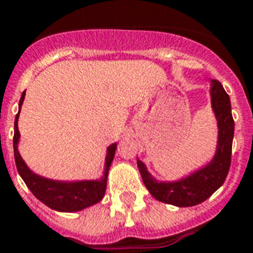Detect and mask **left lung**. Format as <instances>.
<instances>
[{"mask_svg":"<svg viewBox=\"0 0 253 253\" xmlns=\"http://www.w3.org/2000/svg\"><path fill=\"white\" fill-rule=\"evenodd\" d=\"M211 107L218 122V144L214 158L204 168L178 181L163 182L151 176L146 166L138 160L139 172L148 192L164 204L189 208L204 202L223 185L231 166V150L235 123L231 114L230 97L218 80H211Z\"/></svg>","mask_w":253,"mask_h":253,"instance_id":"8db88e82","label":"left lung"}]
</instances>
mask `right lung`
<instances>
[{"mask_svg": "<svg viewBox=\"0 0 253 253\" xmlns=\"http://www.w3.org/2000/svg\"><path fill=\"white\" fill-rule=\"evenodd\" d=\"M26 91L22 93L19 99V111L25 99ZM19 111L15 117L14 122V159H15V166H17L18 173L21 174L22 180L25 181L27 188L31 190L34 196L38 200L47 205L48 208L56 210V211L73 212L89 208L91 205L102 200L105 196L107 182V173L111 166V162L114 159L115 150H117V143H113L111 146L107 147L106 163H105V172L101 180H85V181H73V182H65V181H55L44 178V177L38 176L37 173L30 170L26 166L23 159L18 152V142H19V130H18V118H19Z\"/></svg>", "mask_w": 253, "mask_h": 253, "instance_id": "add662e5", "label": "right lung"}]
</instances>
